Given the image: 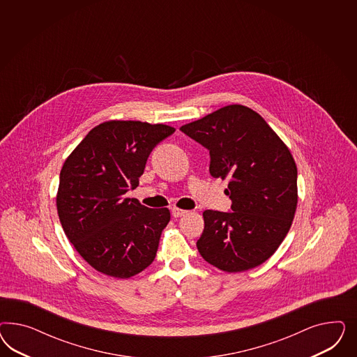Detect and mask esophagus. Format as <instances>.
Wrapping results in <instances>:
<instances>
[{
	"label": "esophagus",
	"instance_id": "1",
	"mask_svg": "<svg viewBox=\"0 0 357 357\" xmlns=\"http://www.w3.org/2000/svg\"><path fill=\"white\" fill-rule=\"evenodd\" d=\"M172 213H173V216L175 217V218H178V217H182L187 213V211H184V209H181V208H173L172 209Z\"/></svg>",
	"mask_w": 357,
	"mask_h": 357
}]
</instances>
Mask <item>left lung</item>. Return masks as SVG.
Wrapping results in <instances>:
<instances>
[{
	"label": "left lung",
	"mask_w": 357,
	"mask_h": 357,
	"mask_svg": "<svg viewBox=\"0 0 357 357\" xmlns=\"http://www.w3.org/2000/svg\"><path fill=\"white\" fill-rule=\"evenodd\" d=\"M179 130L209 151L211 175L229 179L233 212L204 211V231L196 242L200 255L229 273L258 267L279 249L297 209V166L289 148L242 105Z\"/></svg>",
	"instance_id": "8db88e82"
}]
</instances>
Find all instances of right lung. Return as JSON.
Returning a JSON list of instances; mask_svg holds the SVG:
<instances>
[{
	"mask_svg": "<svg viewBox=\"0 0 357 357\" xmlns=\"http://www.w3.org/2000/svg\"><path fill=\"white\" fill-rule=\"evenodd\" d=\"M175 128L135 120L94 127L65 160L57 213L77 252L98 272L128 279L151 266L167 208H146L124 194L139 185L151 149Z\"/></svg>",
	"mask_w": 357,
	"mask_h": 357,
	"instance_id": "right-lung-1",
	"label": "right lung"
}]
</instances>
